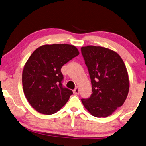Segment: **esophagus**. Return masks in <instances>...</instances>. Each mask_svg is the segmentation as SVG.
I'll list each match as a JSON object with an SVG mask.
<instances>
[{
  "instance_id": "1",
  "label": "esophagus",
  "mask_w": 146,
  "mask_h": 146,
  "mask_svg": "<svg viewBox=\"0 0 146 146\" xmlns=\"http://www.w3.org/2000/svg\"><path fill=\"white\" fill-rule=\"evenodd\" d=\"M79 92H80V90H79V88H78V87H76L75 90H73V93L75 94H79Z\"/></svg>"
}]
</instances>
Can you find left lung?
<instances>
[{"mask_svg": "<svg viewBox=\"0 0 146 146\" xmlns=\"http://www.w3.org/2000/svg\"><path fill=\"white\" fill-rule=\"evenodd\" d=\"M81 52L91 79L92 94L81 99L92 115L109 116L124 103L129 90L128 73L119 55L102 47L89 45Z\"/></svg>", "mask_w": 146, "mask_h": 146, "instance_id": "8db88e82", "label": "left lung"}]
</instances>
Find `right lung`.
<instances>
[{
	"instance_id": "1",
	"label": "right lung",
	"mask_w": 146,
	"mask_h": 146,
	"mask_svg": "<svg viewBox=\"0 0 146 146\" xmlns=\"http://www.w3.org/2000/svg\"><path fill=\"white\" fill-rule=\"evenodd\" d=\"M78 54L75 46L53 44L41 46L29 57L23 71V88L37 112L53 114L68 102L73 92L62 85L61 68Z\"/></svg>"
}]
</instances>
